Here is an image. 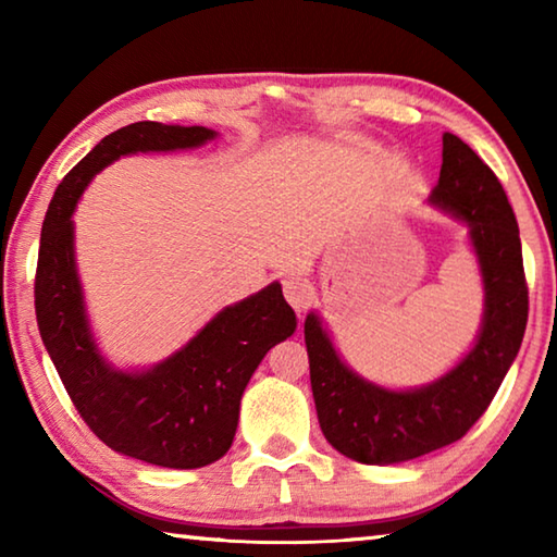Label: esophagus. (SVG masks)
Segmentation results:
<instances>
[{"mask_svg": "<svg viewBox=\"0 0 557 557\" xmlns=\"http://www.w3.org/2000/svg\"><path fill=\"white\" fill-rule=\"evenodd\" d=\"M282 292H285V297L292 307L297 309V312H305L309 307V301L314 297V287L312 282L301 275H289L282 282Z\"/></svg>", "mask_w": 557, "mask_h": 557, "instance_id": "obj_1", "label": "esophagus"}]
</instances>
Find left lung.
I'll list each match as a JSON object with an SVG mask.
<instances>
[{
	"label": "left lung",
	"instance_id": "obj_1",
	"mask_svg": "<svg viewBox=\"0 0 557 557\" xmlns=\"http://www.w3.org/2000/svg\"><path fill=\"white\" fill-rule=\"evenodd\" d=\"M430 206L467 228L484 287L474 344L447 373L414 388H385L348 366L322 317L309 312L305 342L324 437L361 465H400L467 435L511 369L528 322L521 238L498 178L457 135H442L440 182Z\"/></svg>",
	"mask_w": 557,
	"mask_h": 557
}]
</instances>
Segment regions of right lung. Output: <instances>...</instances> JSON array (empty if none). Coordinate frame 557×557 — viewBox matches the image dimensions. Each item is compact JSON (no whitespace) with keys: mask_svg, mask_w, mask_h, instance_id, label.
I'll return each mask as SVG.
<instances>
[{"mask_svg":"<svg viewBox=\"0 0 557 557\" xmlns=\"http://www.w3.org/2000/svg\"><path fill=\"white\" fill-rule=\"evenodd\" d=\"M209 127L132 122L102 137L55 188L41 228L36 322L46 351L88 428L120 455L169 469L213 465L231 449L240 398L272 346L295 334L297 317L280 282L223 307L188 342L149 369H117L92 334L73 213L92 176L127 154L196 149Z\"/></svg>","mask_w":557,"mask_h":557,"instance_id":"1","label":"right lung"}]
</instances>
